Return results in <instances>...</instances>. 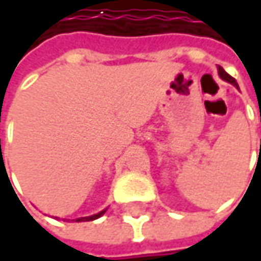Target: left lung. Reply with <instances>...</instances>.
I'll return each instance as SVG.
<instances>
[{"label": "left lung", "mask_w": 261, "mask_h": 261, "mask_svg": "<svg viewBox=\"0 0 261 261\" xmlns=\"http://www.w3.org/2000/svg\"><path fill=\"white\" fill-rule=\"evenodd\" d=\"M218 74H219V77L224 80V81H227V83H230V84H233V86H236L237 89H239V86H237V83H236V80L230 75V74H227L221 66H218Z\"/></svg>", "instance_id": "obj_1"}]
</instances>
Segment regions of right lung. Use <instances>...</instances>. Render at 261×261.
<instances>
[{
	"instance_id": "add662e5",
	"label": "right lung",
	"mask_w": 261,
	"mask_h": 261,
	"mask_svg": "<svg viewBox=\"0 0 261 261\" xmlns=\"http://www.w3.org/2000/svg\"><path fill=\"white\" fill-rule=\"evenodd\" d=\"M107 212V208L106 210H102V212H99V213H96V215H92V216H86V218H77V219H74L75 222H87V221H95V219H98V218H101L104 213Z\"/></svg>"
}]
</instances>
